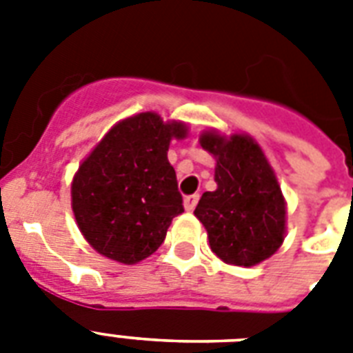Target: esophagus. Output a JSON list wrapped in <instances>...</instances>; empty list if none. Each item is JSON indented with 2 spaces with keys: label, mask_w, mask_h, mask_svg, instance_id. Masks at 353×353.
I'll return each mask as SVG.
<instances>
[{
  "label": "esophagus",
  "mask_w": 353,
  "mask_h": 353,
  "mask_svg": "<svg viewBox=\"0 0 353 353\" xmlns=\"http://www.w3.org/2000/svg\"><path fill=\"white\" fill-rule=\"evenodd\" d=\"M198 201H199V194H192V196H187V198H185V209L190 212V210L196 209Z\"/></svg>",
  "instance_id": "obj_1"
}]
</instances>
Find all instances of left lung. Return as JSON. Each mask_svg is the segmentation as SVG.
Returning a JSON list of instances; mask_svg holds the SVG:
<instances>
[{
    "mask_svg": "<svg viewBox=\"0 0 353 353\" xmlns=\"http://www.w3.org/2000/svg\"><path fill=\"white\" fill-rule=\"evenodd\" d=\"M199 144L214 155V192H205L194 214L216 256L251 268L279 251L285 234V201L273 168L254 139L203 132Z\"/></svg>",
    "mask_w": 353,
    "mask_h": 353,
    "instance_id": "1",
    "label": "left lung"
}]
</instances>
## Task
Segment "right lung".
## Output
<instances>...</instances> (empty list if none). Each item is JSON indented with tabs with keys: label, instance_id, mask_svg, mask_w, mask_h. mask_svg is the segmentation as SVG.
<instances>
[{
	"label": "right lung",
	"instance_id": "right-lung-1",
	"mask_svg": "<svg viewBox=\"0 0 353 353\" xmlns=\"http://www.w3.org/2000/svg\"><path fill=\"white\" fill-rule=\"evenodd\" d=\"M187 137L183 122L144 112L117 122L74 174L71 207L80 232L102 256L137 263L165 241L183 210L172 139Z\"/></svg>",
	"mask_w": 353,
	"mask_h": 353
}]
</instances>
